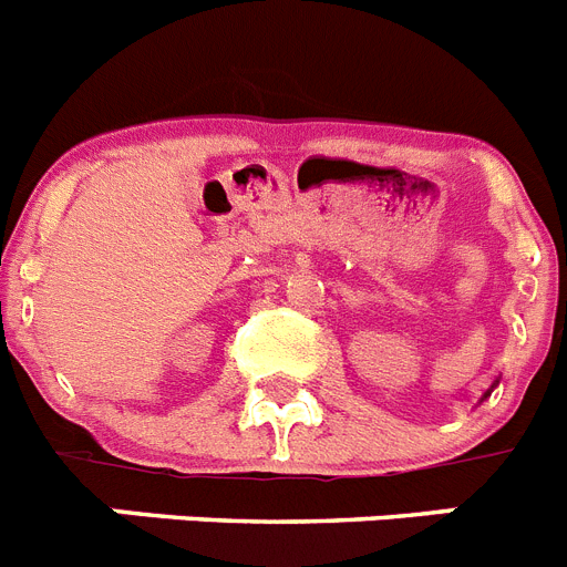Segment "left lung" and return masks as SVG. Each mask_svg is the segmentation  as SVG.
<instances>
[{
	"label": "left lung",
	"mask_w": 567,
	"mask_h": 567,
	"mask_svg": "<svg viewBox=\"0 0 567 567\" xmlns=\"http://www.w3.org/2000/svg\"><path fill=\"white\" fill-rule=\"evenodd\" d=\"M494 385H496V382H494ZM494 385H491L488 391H485V396H491V391H494ZM485 396H482V400H485Z\"/></svg>",
	"instance_id": "obj_1"
}]
</instances>
